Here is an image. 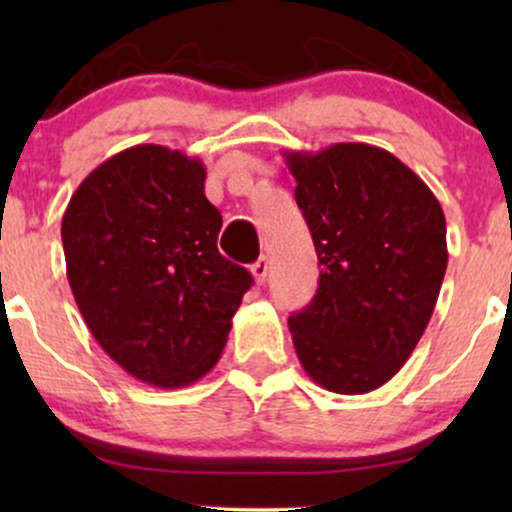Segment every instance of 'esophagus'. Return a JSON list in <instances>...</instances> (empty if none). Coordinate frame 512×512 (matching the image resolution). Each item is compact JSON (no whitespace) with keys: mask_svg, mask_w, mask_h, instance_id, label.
<instances>
[{"mask_svg":"<svg viewBox=\"0 0 512 512\" xmlns=\"http://www.w3.org/2000/svg\"><path fill=\"white\" fill-rule=\"evenodd\" d=\"M250 272H252V276H255L257 284H264V281H267V274H269V262H267V257H260V260L252 264Z\"/></svg>","mask_w":512,"mask_h":512,"instance_id":"obj_1","label":"esophagus"}]
</instances>
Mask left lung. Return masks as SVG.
Wrapping results in <instances>:
<instances>
[{
  "label": "left lung",
  "mask_w": 512,
  "mask_h": 512,
  "mask_svg": "<svg viewBox=\"0 0 512 512\" xmlns=\"http://www.w3.org/2000/svg\"><path fill=\"white\" fill-rule=\"evenodd\" d=\"M320 260V286L289 330L305 373L337 395L395 378L419 344L448 267L445 214L390 151L344 142L284 151Z\"/></svg>",
  "instance_id": "8db88e82"
}]
</instances>
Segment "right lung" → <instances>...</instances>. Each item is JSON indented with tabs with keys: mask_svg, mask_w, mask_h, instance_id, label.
<instances>
[{
	"mask_svg": "<svg viewBox=\"0 0 512 512\" xmlns=\"http://www.w3.org/2000/svg\"><path fill=\"white\" fill-rule=\"evenodd\" d=\"M199 158L158 144L110 156L62 216L67 279L86 327L146 385L185 387L219 363L252 276L216 248L221 214Z\"/></svg>",
	"mask_w": 512,
	"mask_h": 512,
	"instance_id": "1",
	"label": "right lung"
}]
</instances>
